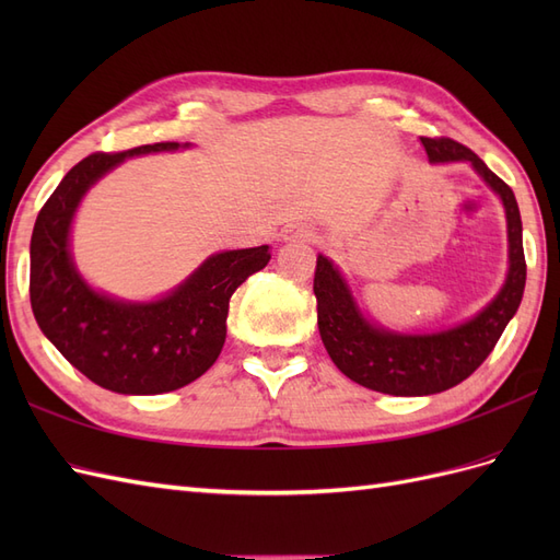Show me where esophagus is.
<instances>
[{
    "instance_id": "esophagus-1",
    "label": "esophagus",
    "mask_w": 560,
    "mask_h": 560,
    "mask_svg": "<svg viewBox=\"0 0 560 560\" xmlns=\"http://www.w3.org/2000/svg\"><path fill=\"white\" fill-rule=\"evenodd\" d=\"M280 238H282L284 243H311V241L315 238V233H313V229L306 226V224H290V226L282 229Z\"/></svg>"
}]
</instances>
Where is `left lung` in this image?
Masks as SVG:
<instances>
[{
	"instance_id": "obj_1",
	"label": "left lung",
	"mask_w": 560,
	"mask_h": 560,
	"mask_svg": "<svg viewBox=\"0 0 560 560\" xmlns=\"http://www.w3.org/2000/svg\"><path fill=\"white\" fill-rule=\"evenodd\" d=\"M420 142L430 163L467 161L500 196L506 217L510 270L500 292L474 317L444 331L401 334L371 322L354 301L341 270L325 254H317L313 280L317 327L331 362L350 381L395 397L436 395L471 376L516 315L525 287L523 226L514 191L465 144L448 138H420Z\"/></svg>"
}]
</instances>
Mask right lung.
Instances as JSON below:
<instances>
[{"instance_id": "add662e5", "label": "right lung", "mask_w": 560, "mask_h": 560, "mask_svg": "<svg viewBox=\"0 0 560 560\" xmlns=\"http://www.w3.org/2000/svg\"><path fill=\"white\" fill-rule=\"evenodd\" d=\"M179 142L91 154L50 194L30 243V303L44 336L95 385L118 395H161L200 378L226 341L229 301L261 270L268 245L217 252L154 301H124L83 280L70 249L81 198L130 156L177 151Z\"/></svg>"}]
</instances>
